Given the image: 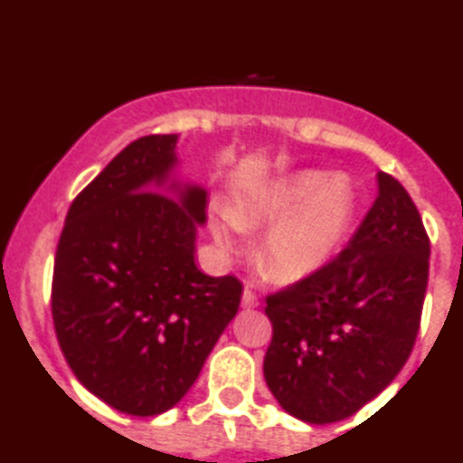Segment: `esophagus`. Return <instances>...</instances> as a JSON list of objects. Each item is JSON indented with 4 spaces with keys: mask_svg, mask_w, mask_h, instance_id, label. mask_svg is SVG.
Segmentation results:
<instances>
[{
    "mask_svg": "<svg viewBox=\"0 0 463 463\" xmlns=\"http://www.w3.org/2000/svg\"><path fill=\"white\" fill-rule=\"evenodd\" d=\"M241 306L244 308H257L260 306V299H257V295L250 288H246L244 295H241Z\"/></svg>",
    "mask_w": 463,
    "mask_h": 463,
    "instance_id": "34e87169",
    "label": "esophagus"
}]
</instances>
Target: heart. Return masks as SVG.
Segmentation results:
<instances>
[{
    "label": "heart",
    "mask_w": 463,
    "mask_h": 463,
    "mask_svg": "<svg viewBox=\"0 0 463 463\" xmlns=\"http://www.w3.org/2000/svg\"><path fill=\"white\" fill-rule=\"evenodd\" d=\"M357 213V194L342 175L301 170L261 188L237 213L223 211L213 235L226 252L241 246V231L272 223L261 266L279 281H295L324 269L346 240Z\"/></svg>",
    "instance_id": "obj_1"
}]
</instances>
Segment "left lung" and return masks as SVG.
Instances as JSON below:
<instances>
[{"label":"left lung","mask_w":463,"mask_h":463,"mask_svg":"<svg viewBox=\"0 0 463 463\" xmlns=\"http://www.w3.org/2000/svg\"><path fill=\"white\" fill-rule=\"evenodd\" d=\"M377 186L373 208L333 261L266 297V383L306 424L342 421L377 397L420 333L430 241L406 188L382 170Z\"/></svg>","instance_id":"8db88e82"}]
</instances>
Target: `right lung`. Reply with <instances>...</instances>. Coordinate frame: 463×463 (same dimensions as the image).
<instances>
[{
	"label": "right lung",
	"instance_id": "1",
	"mask_svg": "<svg viewBox=\"0 0 463 463\" xmlns=\"http://www.w3.org/2000/svg\"><path fill=\"white\" fill-rule=\"evenodd\" d=\"M177 135L128 144L75 197L52 272V324L81 386L155 417L202 373L241 301V281L194 264L208 193L173 179Z\"/></svg>",
	"mask_w": 463,
	"mask_h": 463
}]
</instances>
